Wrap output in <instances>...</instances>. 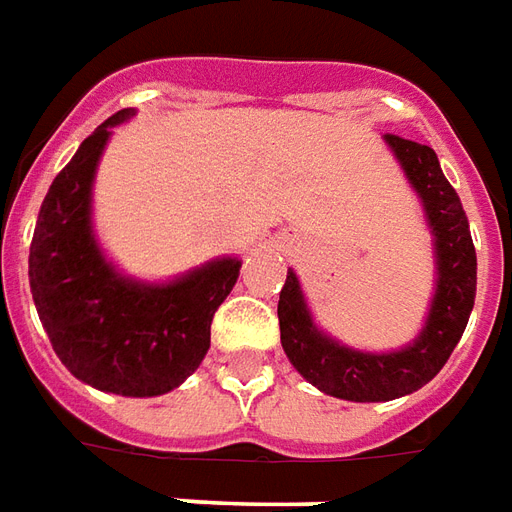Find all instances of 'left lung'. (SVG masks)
Masks as SVG:
<instances>
[{
    "label": "left lung",
    "instance_id": "obj_1",
    "mask_svg": "<svg viewBox=\"0 0 512 512\" xmlns=\"http://www.w3.org/2000/svg\"><path fill=\"white\" fill-rule=\"evenodd\" d=\"M384 142L406 172L411 189L417 191L433 235L436 288L425 326L397 351L373 354L351 348L315 326L293 268H288L277 307L279 337L290 365L321 392L351 403L395 400L436 378L469 323L477 290V255L469 219L463 213L461 197L444 178L433 147L395 134H386Z\"/></svg>",
    "mask_w": 512,
    "mask_h": 512
}]
</instances>
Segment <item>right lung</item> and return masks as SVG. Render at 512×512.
Here are the masks:
<instances>
[{
	"instance_id": "obj_1",
	"label": "right lung",
	"mask_w": 512,
	"mask_h": 512,
	"mask_svg": "<svg viewBox=\"0 0 512 512\" xmlns=\"http://www.w3.org/2000/svg\"><path fill=\"white\" fill-rule=\"evenodd\" d=\"M134 117L120 109L84 139L51 183L29 246V288L54 354L101 392L158 397L200 367L211 321L241 260L216 257L167 282L117 271L93 230V183L112 128Z\"/></svg>"
}]
</instances>
